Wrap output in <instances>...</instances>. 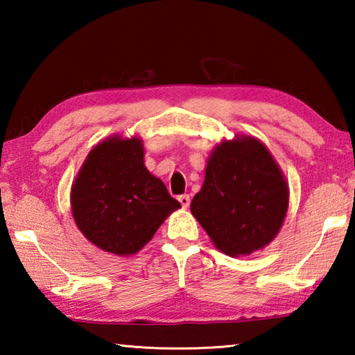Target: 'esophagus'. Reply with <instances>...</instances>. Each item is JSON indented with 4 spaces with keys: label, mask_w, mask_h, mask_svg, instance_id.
<instances>
[{
    "label": "esophagus",
    "mask_w": 355,
    "mask_h": 355,
    "mask_svg": "<svg viewBox=\"0 0 355 355\" xmlns=\"http://www.w3.org/2000/svg\"><path fill=\"white\" fill-rule=\"evenodd\" d=\"M178 202L182 203L183 208H188L189 203H191V199H189L188 194H183V196H178Z\"/></svg>",
    "instance_id": "34e87169"
}]
</instances>
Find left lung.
Returning <instances> with one entry per match:
<instances>
[{
  "label": "left lung",
  "mask_w": 355,
  "mask_h": 355,
  "mask_svg": "<svg viewBox=\"0 0 355 355\" xmlns=\"http://www.w3.org/2000/svg\"><path fill=\"white\" fill-rule=\"evenodd\" d=\"M288 209V184L263 144L249 136L222 141L209 155L205 182L191 211L219 250L230 257L263 249Z\"/></svg>",
  "instance_id": "obj_1"
}]
</instances>
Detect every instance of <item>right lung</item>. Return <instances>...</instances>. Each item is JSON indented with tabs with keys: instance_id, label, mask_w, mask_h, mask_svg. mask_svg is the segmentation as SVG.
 <instances>
[{
	"instance_id": "add662e5",
	"label": "right lung",
	"mask_w": 355,
	"mask_h": 355,
	"mask_svg": "<svg viewBox=\"0 0 355 355\" xmlns=\"http://www.w3.org/2000/svg\"><path fill=\"white\" fill-rule=\"evenodd\" d=\"M71 214L89 241L110 254L139 252L180 202L144 166L139 137L95 146L71 184Z\"/></svg>"
}]
</instances>
